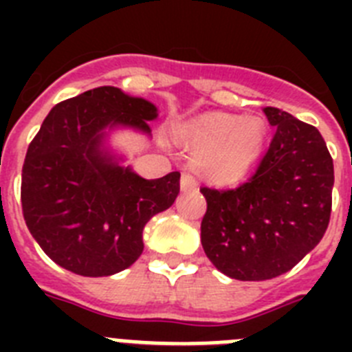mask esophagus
<instances>
[{
    "instance_id": "34e87169",
    "label": "esophagus",
    "mask_w": 352,
    "mask_h": 352,
    "mask_svg": "<svg viewBox=\"0 0 352 352\" xmlns=\"http://www.w3.org/2000/svg\"><path fill=\"white\" fill-rule=\"evenodd\" d=\"M179 186H182L183 192H188V190H194L195 186H197V182L192 178L190 174H183L182 179H179Z\"/></svg>"
}]
</instances>
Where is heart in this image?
Segmentation results:
<instances>
[{
    "instance_id": "1",
    "label": "heart",
    "mask_w": 352,
    "mask_h": 352,
    "mask_svg": "<svg viewBox=\"0 0 352 352\" xmlns=\"http://www.w3.org/2000/svg\"><path fill=\"white\" fill-rule=\"evenodd\" d=\"M178 139L194 155V167L213 183L232 185L248 174L268 139L259 118L206 114L179 126Z\"/></svg>"
}]
</instances>
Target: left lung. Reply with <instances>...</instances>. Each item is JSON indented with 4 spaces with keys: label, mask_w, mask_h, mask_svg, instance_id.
Masks as SVG:
<instances>
[{
    "label": "left lung",
    "mask_w": 352,
    "mask_h": 352,
    "mask_svg": "<svg viewBox=\"0 0 352 352\" xmlns=\"http://www.w3.org/2000/svg\"><path fill=\"white\" fill-rule=\"evenodd\" d=\"M256 174L232 190L201 188L204 254L236 280H270L294 268L322 239L331 213L333 160L319 130L276 107Z\"/></svg>",
    "instance_id": "1"
}]
</instances>
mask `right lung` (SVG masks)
<instances>
[{"mask_svg": "<svg viewBox=\"0 0 352 352\" xmlns=\"http://www.w3.org/2000/svg\"><path fill=\"white\" fill-rule=\"evenodd\" d=\"M153 102L114 86L80 93L51 109L28 148L21 201L31 236L61 268L109 276L144 250V226L179 194V173L144 179L111 138L132 130L151 138Z\"/></svg>", "mask_w": 352, "mask_h": 352, "instance_id": "right-lung-1", "label": "right lung"}]
</instances>
